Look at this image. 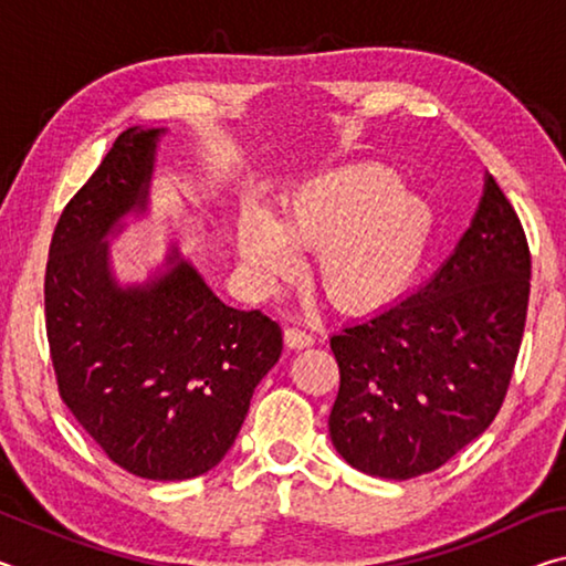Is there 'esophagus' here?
I'll list each match as a JSON object with an SVG mask.
<instances>
[{
  "label": "esophagus",
  "mask_w": 566,
  "mask_h": 566,
  "mask_svg": "<svg viewBox=\"0 0 566 566\" xmlns=\"http://www.w3.org/2000/svg\"><path fill=\"white\" fill-rule=\"evenodd\" d=\"M284 342L290 344V347H294V349H304V347H312L314 337L306 329H302V327H286L284 329Z\"/></svg>",
  "instance_id": "1"
}]
</instances>
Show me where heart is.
I'll list each match as a JSON object with an SVG mask.
<instances>
[{"instance_id": "heart-1", "label": "heart", "mask_w": 566, "mask_h": 566, "mask_svg": "<svg viewBox=\"0 0 566 566\" xmlns=\"http://www.w3.org/2000/svg\"><path fill=\"white\" fill-rule=\"evenodd\" d=\"M432 212L385 167H352L314 179L274 219L249 214L239 252L256 280L292 274L294 252H317L314 276L342 306L385 302L415 280L432 242Z\"/></svg>"}]
</instances>
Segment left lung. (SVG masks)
Segmentation results:
<instances>
[{
	"instance_id": "left-lung-1",
	"label": "left lung",
	"mask_w": 566,
	"mask_h": 566,
	"mask_svg": "<svg viewBox=\"0 0 566 566\" xmlns=\"http://www.w3.org/2000/svg\"><path fill=\"white\" fill-rule=\"evenodd\" d=\"M532 254L486 175L472 227L417 292L329 339L337 452L364 474L411 479L447 464L500 415L522 347Z\"/></svg>"
}]
</instances>
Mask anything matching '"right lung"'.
I'll return each mask as SVG.
<instances>
[{"instance_id": "1", "label": "right lung", "mask_w": 566, "mask_h": 566, "mask_svg": "<svg viewBox=\"0 0 566 566\" xmlns=\"http://www.w3.org/2000/svg\"><path fill=\"white\" fill-rule=\"evenodd\" d=\"M161 129H127L64 207L44 276V322L60 397L114 464L177 482L222 462L254 387L282 354L264 312L219 302L187 262L122 290L109 229L145 209Z\"/></svg>"}]
</instances>
